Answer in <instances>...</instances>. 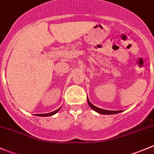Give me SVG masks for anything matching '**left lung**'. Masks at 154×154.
Segmentation results:
<instances>
[{
    "mask_svg": "<svg viewBox=\"0 0 154 154\" xmlns=\"http://www.w3.org/2000/svg\"><path fill=\"white\" fill-rule=\"evenodd\" d=\"M87 100H88V105H89V106L91 107V109H94V111H96V112H97L100 113V114L112 115V114H116V113H119V112H122V111H110V110L102 109L97 108V107L94 106V105L91 104V103H90L89 100H88V98H87Z\"/></svg>",
    "mask_w": 154,
    "mask_h": 154,
    "instance_id": "1",
    "label": "left lung"
}]
</instances>
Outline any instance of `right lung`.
Returning <instances> with one entry per match:
<instances>
[{
    "instance_id": "obj_1",
    "label": "right lung",
    "mask_w": 154,
    "mask_h": 154,
    "mask_svg": "<svg viewBox=\"0 0 154 154\" xmlns=\"http://www.w3.org/2000/svg\"><path fill=\"white\" fill-rule=\"evenodd\" d=\"M60 109H57L56 111H54L52 112H50V113H47V114H36L35 116H53V115L56 114V113L57 112L60 110Z\"/></svg>"
}]
</instances>
